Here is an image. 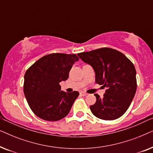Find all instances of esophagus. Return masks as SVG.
Here are the masks:
<instances>
[{"mask_svg": "<svg viewBox=\"0 0 153 153\" xmlns=\"http://www.w3.org/2000/svg\"><path fill=\"white\" fill-rule=\"evenodd\" d=\"M80 94H81V95H82V96H85V95H87V93H85V92H82V91L81 92Z\"/></svg>", "mask_w": 153, "mask_h": 153, "instance_id": "1", "label": "esophagus"}]
</instances>
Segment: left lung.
Wrapping results in <instances>:
<instances>
[{
	"label": "left lung",
	"mask_w": 153,
	"mask_h": 153,
	"mask_svg": "<svg viewBox=\"0 0 153 153\" xmlns=\"http://www.w3.org/2000/svg\"><path fill=\"white\" fill-rule=\"evenodd\" d=\"M77 55L93 67L96 83L106 87L103 97L95 95L96 102L90 106L91 112L105 120L120 118L128 109L137 91L134 64L121 52L108 47Z\"/></svg>",
	"instance_id": "8db88e82"
}]
</instances>
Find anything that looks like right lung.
<instances>
[{
    "mask_svg": "<svg viewBox=\"0 0 153 153\" xmlns=\"http://www.w3.org/2000/svg\"><path fill=\"white\" fill-rule=\"evenodd\" d=\"M76 54L54 53L46 55L26 70L24 93L32 111L39 118L57 121L69 114L79 93L60 91L59 83L69 77Z\"/></svg>",
    "mask_w": 153,
    "mask_h": 153,
    "instance_id": "add662e5",
    "label": "right lung"
}]
</instances>
